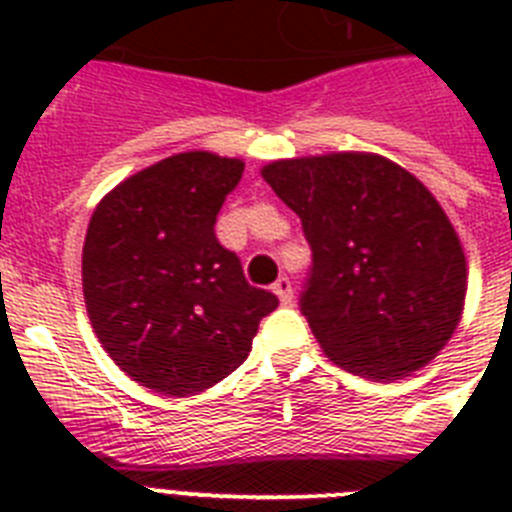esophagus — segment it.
I'll list each match as a JSON object with an SVG mask.
<instances>
[{"label":"esophagus","instance_id":"obj_1","mask_svg":"<svg viewBox=\"0 0 512 512\" xmlns=\"http://www.w3.org/2000/svg\"><path fill=\"white\" fill-rule=\"evenodd\" d=\"M271 292L279 297V302H282V305H292V300H295V289H292L289 277H279L277 282L271 284Z\"/></svg>","mask_w":512,"mask_h":512}]
</instances>
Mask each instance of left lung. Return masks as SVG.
<instances>
[{
    "label": "left lung",
    "instance_id": "1",
    "mask_svg": "<svg viewBox=\"0 0 512 512\" xmlns=\"http://www.w3.org/2000/svg\"><path fill=\"white\" fill-rule=\"evenodd\" d=\"M261 174L302 220L312 264L300 310L328 359L384 382L428 364L467 292L464 251L433 194L372 153L274 161Z\"/></svg>",
    "mask_w": 512,
    "mask_h": 512
}]
</instances>
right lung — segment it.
<instances>
[{
	"label": "right lung",
	"instance_id": "obj_1",
	"mask_svg": "<svg viewBox=\"0 0 512 512\" xmlns=\"http://www.w3.org/2000/svg\"><path fill=\"white\" fill-rule=\"evenodd\" d=\"M241 176L238 158L176 153L117 184L89 220V320L112 361L148 390L182 397L225 379L277 310L215 235Z\"/></svg>",
	"mask_w": 512,
	"mask_h": 512
}]
</instances>
